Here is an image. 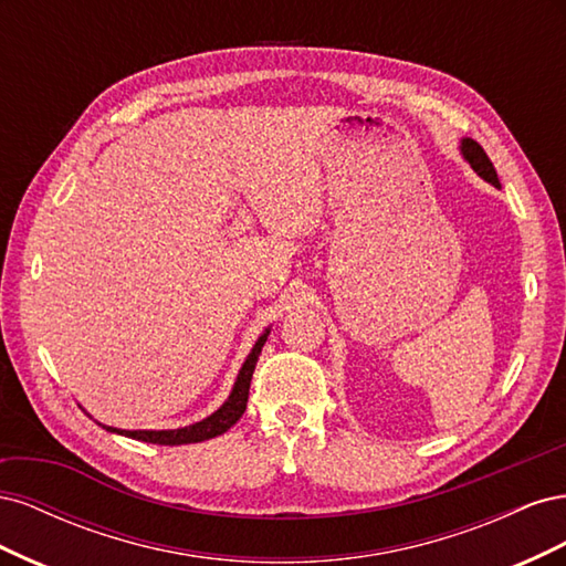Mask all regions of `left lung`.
Listing matches in <instances>:
<instances>
[{
    "label": "left lung",
    "mask_w": 566,
    "mask_h": 566,
    "mask_svg": "<svg viewBox=\"0 0 566 566\" xmlns=\"http://www.w3.org/2000/svg\"><path fill=\"white\" fill-rule=\"evenodd\" d=\"M460 153H462V158H465V163L474 169L479 177H482L484 181H489L491 186L501 188L499 175H495L493 163L489 160V156H486L482 146H479L474 139H468V136H465V139H460Z\"/></svg>",
    "instance_id": "left-lung-1"
}]
</instances>
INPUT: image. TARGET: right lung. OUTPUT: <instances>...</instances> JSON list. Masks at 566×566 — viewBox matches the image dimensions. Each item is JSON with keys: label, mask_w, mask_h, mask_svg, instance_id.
<instances>
[{"label": "right lung", "mask_w": 566, "mask_h": 566, "mask_svg": "<svg viewBox=\"0 0 566 566\" xmlns=\"http://www.w3.org/2000/svg\"><path fill=\"white\" fill-rule=\"evenodd\" d=\"M269 333H271V328H266L260 337H256V342L252 345V349H250L248 358L243 361L241 370H238V378L233 382V389L229 394V399L221 403L212 416L202 418L200 422L177 427V430H117V427H108V424H101V422L98 424L104 427V430L113 432V434H123V437H129V439H136V441L160 443V447H181V443H198V441H208V439H214L219 434H224L245 413L252 373H254L256 358H260V354H262V347H264ZM84 413H87V410H84Z\"/></svg>", "instance_id": "right-lung-1"}]
</instances>
